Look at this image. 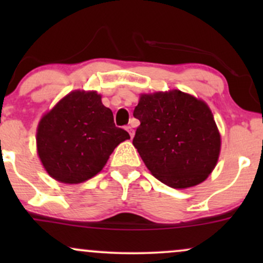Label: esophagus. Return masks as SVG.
Returning <instances> with one entry per match:
<instances>
[{
    "instance_id": "obj_1",
    "label": "esophagus",
    "mask_w": 263,
    "mask_h": 263,
    "mask_svg": "<svg viewBox=\"0 0 263 263\" xmlns=\"http://www.w3.org/2000/svg\"><path fill=\"white\" fill-rule=\"evenodd\" d=\"M126 131L128 132L129 136H131V138H134V136H135V129H134V127H132V126H127V127H126Z\"/></svg>"
}]
</instances>
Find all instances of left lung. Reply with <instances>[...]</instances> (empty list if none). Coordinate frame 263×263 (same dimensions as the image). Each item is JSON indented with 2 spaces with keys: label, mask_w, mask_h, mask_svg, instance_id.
<instances>
[{
  "label": "left lung",
  "mask_w": 263,
  "mask_h": 263,
  "mask_svg": "<svg viewBox=\"0 0 263 263\" xmlns=\"http://www.w3.org/2000/svg\"><path fill=\"white\" fill-rule=\"evenodd\" d=\"M134 141L153 177L186 189L203 183L216 167L221 136L210 107L180 90L141 93Z\"/></svg>",
  "instance_id": "obj_1"
}]
</instances>
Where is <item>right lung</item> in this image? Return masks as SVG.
<instances>
[{"label": "right lung", "mask_w": 263, "mask_h": 263, "mask_svg": "<svg viewBox=\"0 0 263 263\" xmlns=\"http://www.w3.org/2000/svg\"><path fill=\"white\" fill-rule=\"evenodd\" d=\"M129 135L114 123L95 90H74L47 111L37 127V153L53 179L79 184L100 173Z\"/></svg>", "instance_id": "right-lung-1"}]
</instances>
